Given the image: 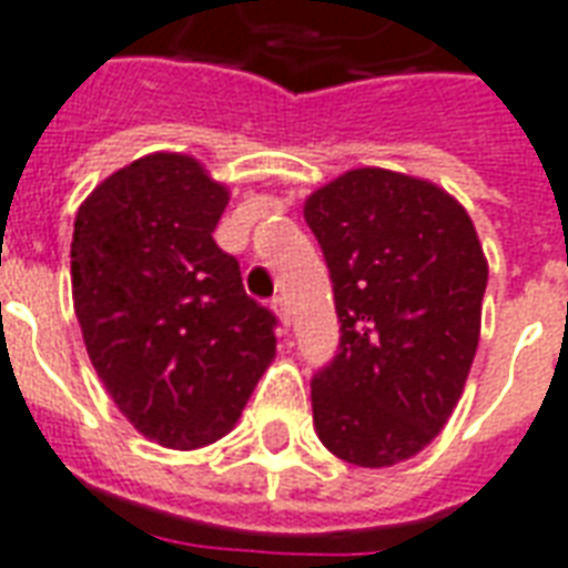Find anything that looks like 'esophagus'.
<instances>
[{
    "mask_svg": "<svg viewBox=\"0 0 568 568\" xmlns=\"http://www.w3.org/2000/svg\"><path fill=\"white\" fill-rule=\"evenodd\" d=\"M273 313H276V316H280V325L283 327H288V322H292V318H288V306H285V301L283 297H273Z\"/></svg>",
    "mask_w": 568,
    "mask_h": 568,
    "instance_id": "1",
    "label": "esophagus"
}]
</instances>
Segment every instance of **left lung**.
<instances>
[{"instance_id":"obj_1","label":"left lung","mask_w":568,"mask_h":568,"mask_svg":"<svg viewBox=\"0 0 568 568\" xmlns=\"http://www.w3.org/2000/svg\"><path fill=\"white\" fill-rule=\"evenodd\" d=\"M304 220L325 252L339 352L313 376L331 455L382 469L430 445L464 394L481 334L487 258L460 201L430 180L355 168Z\"/></svg>"}]
</instances>
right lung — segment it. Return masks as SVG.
Instances as JSON below:
<instances>
[{"instance_id": "obj_1", "label": "right lung", "mask_w": 568, "mask_h": 568, "mask_svg": "<svg viewBox=\"0 0 568 568\" xmlns=\"http://www.w3.org/2000/svg\"><path fill=\"white\" fill-rule=\"evenodd\" d=\"M225 204L199 159L150 153L92 189L71 237L92 367L138 434L180 452L229 434L276 355V316L213 241Z\"/></svg>"}]
</instances>
